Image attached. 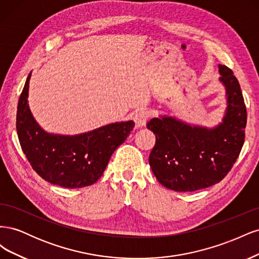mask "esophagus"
Segmentation results:
<instances>
[{
	"label": "esophagus",
	"mask_w": 259,
	"mask_h": 259,
	"mask_svg": "<svg viewBox=\"0 0 259 259\" xmlns=\"http://www.w3.org/2000/svg\"><path fill=\"white\" fill-rule=\"evenodd\" d=\"M149 117V112L147 110H140L134 116V122L136 128L144 127Z\"/></svg>",
	"instance_id": "1"
}]
</instances>
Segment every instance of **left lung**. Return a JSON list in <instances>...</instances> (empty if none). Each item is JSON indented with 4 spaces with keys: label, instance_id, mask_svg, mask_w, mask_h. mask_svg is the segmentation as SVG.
<instances>
[{
    "label": "left lung",
    "instance_id": "8db88e82",
    "mask_svg": "<svg viewBox=\"0 0 259 259\" xmlns=\"http://www.w3.org/2000/svg\"><path fill=\"white\" fill-rule=\"evenodd\" d=\"M218 81L225 89L226 108L214 126L191 124L160 114L147 124L155 135L149 164L167 189L187 192L213 186L228 174L244 144L246 108L232 71L218 65Z\"/></svg>",
    "mask_w": 259,
    "mask_h": 259
}]
</instances>
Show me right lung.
<instances>
[{"mask_svg": "<svg viewBox=\"0 0 259 259\" xmlns=\"http://www.w3.org/2000/svg\"><path fill=\"white\" fill-rule=\"evenodd\" d=\"M29 73L17 107L19 143L31 166L46 182L64 188L95 184L104 174L112 153L135 126L134 121L114 122L75 135L46 132L30 110Z\"/></svg>", "mask_w": 259, "mask_h": 259, "instance_id": "obj_1", "label": "right lung"}]
</instances>
